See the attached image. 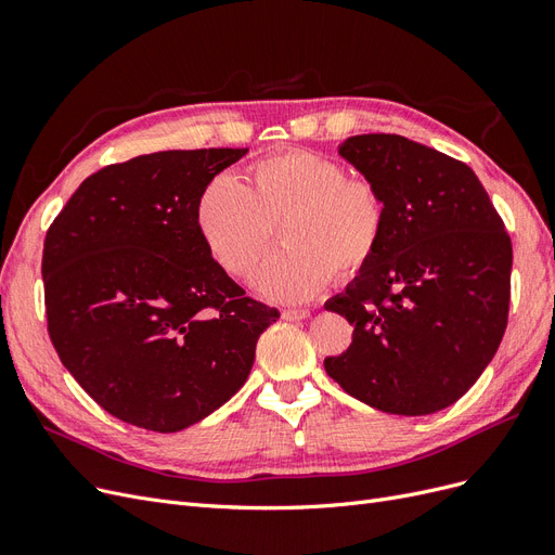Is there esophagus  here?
<instances>
[{
  "instance_id": "esophagus-1",
  "label": "esophagus",
  "mask_w": 555,
  "mask_h": 555,
  "mask_svg": "<svg viewBox=\"0 0 555 555\" xmlns=\"http://www.w3.org/2000/svg\"><path fill=\"white\" fill-rule=\"evenodd\" d=\"M312 312L308 308H298V310H282V319L287 322H300V319H308Z\"/></svg>"
}]
</instances>
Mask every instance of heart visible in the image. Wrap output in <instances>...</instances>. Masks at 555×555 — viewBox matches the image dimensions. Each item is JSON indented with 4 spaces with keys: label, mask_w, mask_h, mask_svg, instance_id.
Instances as JSON below:
<instances>
[{
    "label": "heart",
    "mask_w": 555,
    "mask_h": 555,
    "mask_svg": "<svg viewBox=\"0 0 555 555\" xmlns=\"http://www.w3.org/2000/svg\"><path fill=\"white\" fill-rule=\"evenodd\" d=\"M287 245L261 268L257 287L300 304L335 278H359L377 257L386 204L377 184L312 150H280L255 162L245 182L212 178L196 201V227L227 273L249 280L275 236Z\"/></svg>",
    "instance_id": "heart-1"
}]
</instances>
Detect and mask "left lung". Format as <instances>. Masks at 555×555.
Returning a JSON list of instances; mask_svg holds the SVG:
<instances>
[{
	"label": "left lung",
	"instance_id": "1",
	"mask_svg": "<svg viewBox=\"0 0 555 555\" xmlns=\"http://www.w3.org/2000/svg\"><path fill=\"white\" fill-rule=\"evenodd\" d=\"M340 155L386 204L377 257L326 310L354 338L324 367L375 410L449 408L491 363L507 328L512 238L467 164L398 133H361Z\"/></svg>",
	"mask_w": 555,
	"mask_h": 555
}]
</instances>
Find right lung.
<instances>
[{"label":"right lung","instance_id":"add662e5","mask_svg":"<svg viewBox=\"0 0 555 555\" xmlns=\"http://www.w3.org/2000/svg\"><path fill=\"white\" fill-rule=\"evenodd\" d=\"M247 147L166 150L80 182L43 241L48 335L120 422L178 433L245 384L280 312L245 296L201 241V190Z\"/></svg>","mask_w":555,"mask_h":555}]
</instances>
